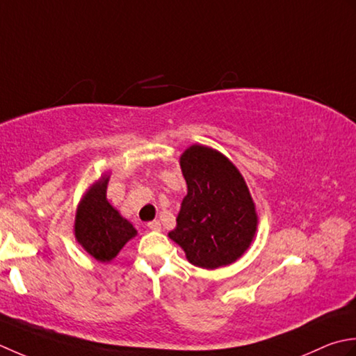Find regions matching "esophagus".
I'll return each mask as SVG.
<instances>
[{
    "label": "esophagus",
    "mask_w": 356,
    "mask_h": 356,
    "mask_svg": "<svg viewBox=\"0 0 356 356\" xmlns=\"http://www.w3.org/2000/svg\"><path fill=\"white\" fill-rule=\"evenodd\" d=\"M147 227L150 229V230H155V232H158V230H161V222L159 221H150V222H147Z\"/></svg>",
    "instance_id": "esophagus-1"
}]
</instances>
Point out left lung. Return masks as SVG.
I'll use <instances>...</instances> for the list:
<instances>
[{
	"instance_id": "1",
	"label": "left lung",
	"mask_w": 356,
	"mask_h": 356,
	"mask_svg": "<svg viewBox=\"0 0 356 356\" xmlns=\"http://www.w3.org/2000/svg\"><path fill=\"white\" fill-rule=\"evenodd\" d=\"M179 165L187 195L170 239L193 266L216 269L232 264L249 249L258 226L248 184L234 163L201 144L186 149Z\"/></svg>"
}]
</instances>
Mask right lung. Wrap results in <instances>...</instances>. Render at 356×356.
Here are the masks:
<instances>
[{"label":"right lung","instance_id":"1","mask_svg":"<svg viewBox=\"0 0 356 356\" xmlns=\"http://www.w3.org/2000/svg\"><path fill=\"white\" fill-rule=\"evenodd\" d=\"M107 183L108 177L104 175L90 186L75 216L76 241L99 263L112 261L136 235V229L107 201Z\"/></svg>","mask_w":356,"mask_h":356}]
</instances>
